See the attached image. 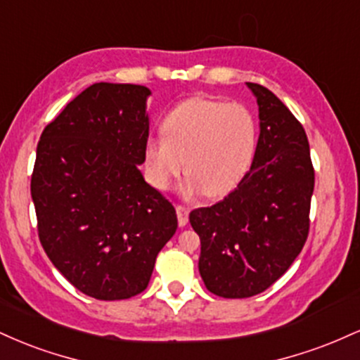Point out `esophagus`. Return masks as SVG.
Masks as SVG:
<instances>
[{
    "label": "esophagus",
    "mask_w": 360,
    "mask_h": 360,
    "mask_svg": "<svg viewBox=\"0 0 360 360\" xmlns=\"http://www.w3.org/2000/svg\"><path fill=\"white\" fill-rule=\"evenodd\" d=\"M176 213H177V223H179V226L188 225V221H189V210L186 208V206L177 205L176 206Z\"/></svg>",
    "instance_id": "34e87169"
}]
</instances>
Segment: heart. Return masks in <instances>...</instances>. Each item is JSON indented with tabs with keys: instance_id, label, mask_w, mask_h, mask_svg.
I'll list each match as a JSON object with an SVG mask.
<instances>
[{
	"instance_id": "b5f03b06",
	"label": "heart",
	"mask_w": 360,
	"mask_h": 360,
	"mask_svg": "<svg viewBox=\"0 0 360 360\" xmlns=\"http://www.w3.org/2000/svg\"><path fill=\"white\" fill-rule=\"evenodd\" d=\"M162 134L146 143L150 183L166 189L186 159L184 193L205 191L210 198L226 196L242 183L259 142L257 120L245 105L206 98H193L169 111Z\"/></svg>"
}]
</instances>
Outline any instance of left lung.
Wrapping results in <instances>:
<instances>
[{
  "label": "left lung",
  "instance_id": "left-lung-1",
  "mask_svg": "<svg viewBox=\"0 0 360 360\" xmlns=\"http://www.w3.org/2000/svg\"><path fill=\"white\" fill-rule=\"evenodd\" d=\"M259 106L254 162L220 203L189 213L200 235V274L221 298L266 291L298 257L309 230L315 188L304 128L272 91L247 82Z\"/></svg>",
  "mask_w": 360,
  "mask_h": 360
}]
</instances>
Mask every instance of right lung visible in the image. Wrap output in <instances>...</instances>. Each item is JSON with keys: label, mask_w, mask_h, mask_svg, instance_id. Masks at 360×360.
Masks as SVG:
<instances>
[{"label": "right lung", "mask_w": 360, "mask_h": 360, "mask_svg": "<svg viewBox=\"0 0 360 360\" xmlns=\"http://www.w3.org/2000/svg\"><path fill=\"white\" fill-rule=\"evenodd\" d=\"M139 84L96 82L42 131L32 174L39 238L74 288L103 301L147 288L177 229L176 210L146 183L147 98Z\"/></svg>", "instance_id": "right-lung-1"}]
</instances>
